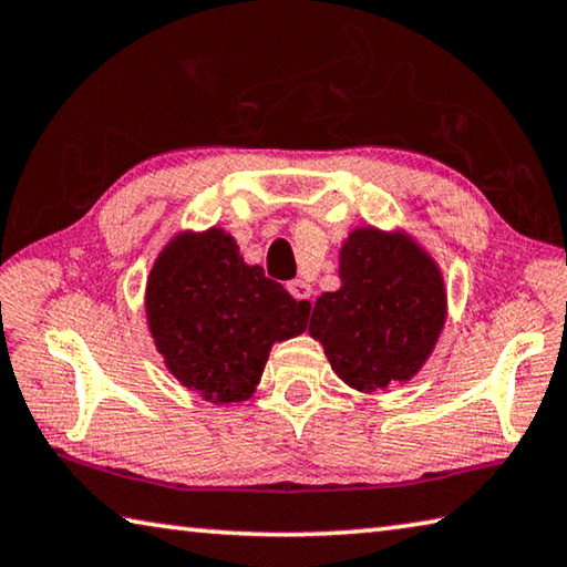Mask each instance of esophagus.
<instances>
[{
    "label": "esophagus",
    "instance_id": "34e87169",
    "mask_svg": "<svg viewBox=\"0 0 567 567\" xmlns=\"http://www.w3.org/2000/svg\"><path fill=\"white\" fill-rule=\"evenodd\" d=\"M289 291L296 301L301 303H311V293L313 289L306 281H301V278H293V281H289Z\"/></svg>",
    "mask_w": 567,
    "mask_h": 567
}]
</instances>
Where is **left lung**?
I'll list each match as a JSON object with an SVG mask.
<instances>
[{
  "instance_id": "obj_1",
  "label": "left lung",
  "mask_w": 567,
  "mask_h": 567,
  "mask_svg": "<svg viewBox=\"0 0 567 567\" xmlns=\"http://www.w3.org/2000/svg\"><path fill=\"white\" fill-rule=\"evenodd\" d=\"M339 278L309 326L336 375L363 393L415 379L449 316L435 258L411 234L359 226L339 251Z\"/></svg>"
}]
</instances>
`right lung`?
<instances>
[{
    "mask_svg": "<svg viewBox=\"0 0 567 567\" xmlns=\"http://www.w3.org/2000/svg\"><path fill=\"white\" fill-rule=\"evenodd\" d=\"M144 309L168 373L214 405L251 399L271 346L301 336L311 313L218 226L178 231L158 251Z\"/></svg>",
    "mask_w": 567,
    "mask_h": 567,
    "instance_id": "obj_1",
    "label": "right lung"
}]
</instances>
